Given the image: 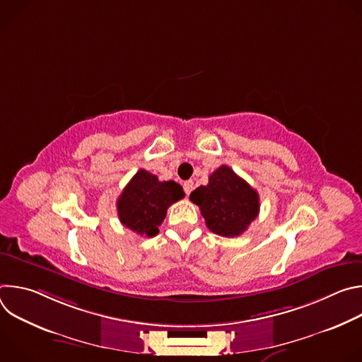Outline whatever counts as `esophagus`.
Returning a JSON list of instances; mask_svg holds the SVG:
<instances>
[{"label": "esophagus", "mask_w": 362, "mask_h": 362, "mask_svg": "<svg viewBox=\"0 0 362 362\" xmlns=\"http://www.w3.org/2000/svg\"><path fill=\"white\" fill-rule=\"evenodd\" d=\"M183 189H185L186 194H190V192L193 190V182H192V180H186V182L183 183Z\"/></svg>", "instance_id": "1"}]
</instances>
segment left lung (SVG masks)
Segmentation results:
<instances>
[{"label": "left lung", "instance_id": "obj_1", "mask_svg": "<svg viewBox=\"0 0 362 362\" xmlns=\"http://www.w3.org/2000/svg\"><path fill=\"white\" fill-rule=\"evenodd\" d=\"M189 199L200 208L206 226L216 235H242L259 214V194L229 166L218 168L209 183L194 189Z\"/></svg>", "mask_w": 362, "mask_h": 362}]
</instances>
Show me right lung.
<instances>
[{"mask_svg": "<svg viewBox=\"0 0 362 362\" xmlns=\"http://www.w3.org/2000/svg\"><path fill=\"white\" fill-rule=\"evenodd\" d=\"M183 197L185 192L179 183L160 182L156 175L140 169L117 199L119 219L139 235L156 236L169 206Z\"/></svg>", "mask_w": 362, "mask_h": 362, "instance_id": "right-lung-1", "label": "right lung"}]
</instances>
